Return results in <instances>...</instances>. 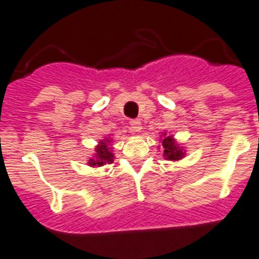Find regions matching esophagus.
Wrapping results in <instances>:
<instances>
[{
	"instance_id": "34e87169",
	"label": "esophagus",
	"mask_w": 259,
	"mask_h": 259,
	"mask_svg": "<svg viewBox=\"0 0 259 259\" xmlns=\"http://www.w3.org/2000/svg\"><path fill=\"white\" fill-rule=\"evenodd\" d=\"M130 126H132V130L135 133H139L142 130V124L139 120H132L130 121Z\"/></svg>"
}]
</instances>
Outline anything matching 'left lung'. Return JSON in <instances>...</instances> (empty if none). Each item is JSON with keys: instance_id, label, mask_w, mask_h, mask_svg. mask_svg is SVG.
<instances>
[{"instance_id": "8db88e82", "label": "left lung", "mask_w": 259, "mask_h": 259, "mask_svg": "<svg viewBox=\"0 0 259 259\" xmlns=\"http://www.w3.org/2000/svg\"><path fill=\"white\" fill-rule=\"evenodd\" d=\"M165 135V138L162 139V150H164V157L170 161H177L181 160L182 157H185V151L182 150V147L174 141L173 135Z\"/></svg>"}]
</instances>
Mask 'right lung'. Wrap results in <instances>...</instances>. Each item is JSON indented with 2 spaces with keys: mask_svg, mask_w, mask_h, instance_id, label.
Masks as SVG:
<instances>
[{
  "mask_svg": "<svg viewBox=\"0 0 259 259\" xmlns=\"http://www.w3.org/2000/svg\"><path fill=\"white\" fill-rule=\"evenodd\" d=\"M109 143H111L109 138L102 139L99 142V144L95 148L94 157L90 158L89 162H88L90 166H102V165L106 164H112L115 156H113L112 148L109 147Z\"/></svg>",
  "mask_w": 259,
  "mask_h": 259,
  "instance_id": "1",
  "label": "right lung"
}]
</instances>
